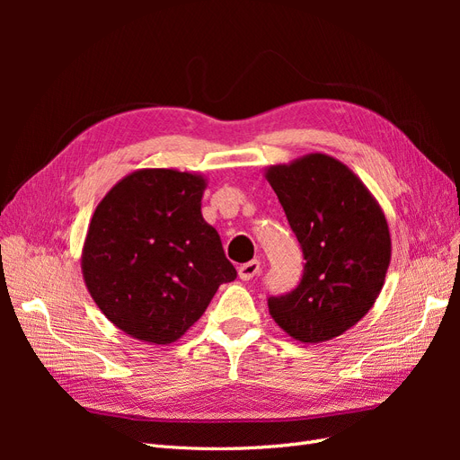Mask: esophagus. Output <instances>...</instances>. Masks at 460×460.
I'll return each instance as SVG.
<instances>
[{"instance_id":"1","label":"esophagus","mask_w":460,"mask_h":460,"mask_svg":"<svg viewBox=\"0 0 460 460\" xmlns=\"http://www.w3.org/2000/svg\"><path fill=\"white\" fill-rule=\"evenodd\" d=\"M261 270V262L255 259V261H249V262H243L242 267L238 269V276L242 278V280H252L253 276H257Z\"/></svg>"}]
</instances>
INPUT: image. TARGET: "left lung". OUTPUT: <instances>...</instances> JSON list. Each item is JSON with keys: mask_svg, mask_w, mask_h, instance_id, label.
<instances>
[{"mask_svg": "<svg viewBox=\"0 0 460 460\" xmlns=\"http://www.w3.org/2000/svg\"><path fill=\"white\" fill-rule=\"evenodd\" d=\"M264 178L307 261L294 291L269 297V313L303 343L338 338L372 309L384 288L392 235L382 207L349 166L326 153L272 164Z\"/></svg>", "mask_w": 460, "mask_h": 460, "instance_id": "1", "label": "left lung"}]
</instances>
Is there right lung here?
Listing matches in <instances>:
<instances>
[{
  "mask_svg": "<svg viewBox=\"0 0 460 460\" xmlns=\"http://www.w3.org/2000/svg\"><path fill=\"white\" fill-rule=\"evenodd\" d=\"M207 178L176 169L124 176L95 207L80 267L100 311L146 343L169 345L198 323L235 269L201 215Z\"/></svg>",
  "mask_w": 460,
  "mask_h": 460,
  "instance_id": "right-lung-1",
  "label": "right lung"
}]
</instances>
